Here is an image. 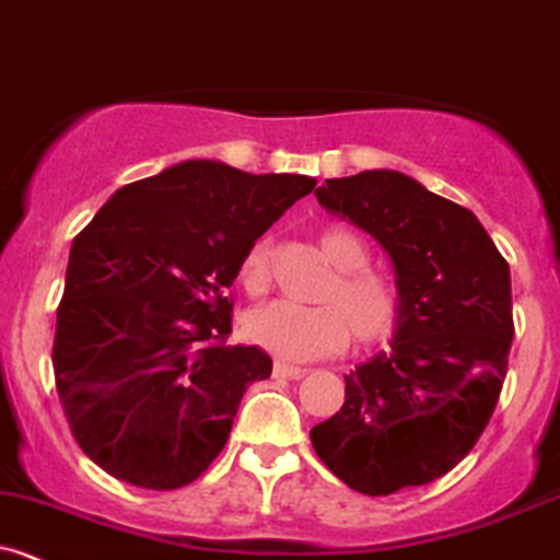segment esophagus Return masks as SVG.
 I'll use <instances>...</instances> for the list:
<instances>
[{
  "instance_id": "obj_1",
  "label": "esophagus",
  "mask_w": 560,
  "mask_h": 560,
  "mask_svg": "<svg viewBox=\"0 0 560 560\" xmlns=\"http://www.w3.org/2000/svg\"><path fill=\"white\" fill-rule=\"evenodd\" d=\"M305 373H308V370L295 368V364H287V362L273 364V378H303Z\"/></svg>"
}]
</instances>
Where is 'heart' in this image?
<instances>
[{"label": "heart", "mask_w": 560, "mask_h": 560, "mask_svg": "<svg viewBox=\"0 0 560 560\" xmlns=\"http://www.w3.org/2000/svg\"><path fill=\"white\" fill-rule=\"evenodd\" d=\"M319 249L335 268L322 290V305H298L270 300L255 305L241 319L249 343L284 362H308L335 354L349 332L359 343H378L399 319V292L386 276L368 268L370 252L357 233L327 228L319 233ZM238 279L246 292H262L270 279V241L260 238L238 262Z\"/></svg>", "instance_id": "1"}]
</instances>
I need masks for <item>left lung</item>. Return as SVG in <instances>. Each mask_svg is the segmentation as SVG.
<instances>
[{"instance_id": "left-lung-1", "label": "left lung", "mask_w": 560, "mask_h": 560, "mask_svg": "<svg viewBox=\"0 0 560 560\" xmlns=\"http://www.w3.org/2000/svg\"><path fill=\"white\" fill-rule=\"evenodd\" d=\"M316 198L388 252L392 351L346 375V402L311 429L349 488L388 497L451 472L497 408L513 343L510 265L478 217L388 168L327 179Z\"/></svg>"}]
</instances>
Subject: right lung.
<instances>
[{
	"instance_id": "1",
	"label": "right lung",
	"mask_w": 560,
	"mask_h": 560,
	"mask_svg": "<svg viewBox=\"0 0 560 560\" xmlns=\"http://www.w3.org/2000/svg\"><path fill=\"white\" fill-rule=\"evenodd\" d=\"M314 185L185 161L120 187L74 238L52 370L74 440L112 478L174 491L225 448L246 386L273 368L257 346L225 343V290Z\"/></svg>"
}]
</instances>
